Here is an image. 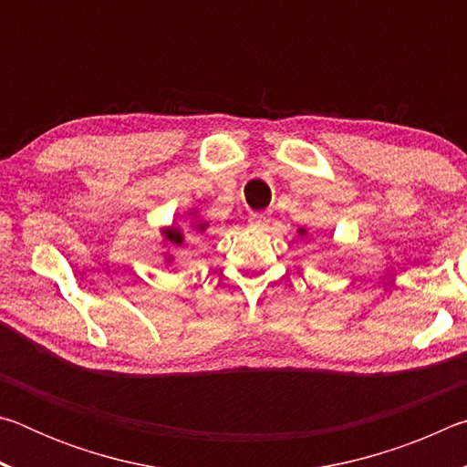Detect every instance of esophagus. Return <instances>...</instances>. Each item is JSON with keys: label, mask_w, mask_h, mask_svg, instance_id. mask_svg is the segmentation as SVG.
<instances>
[{"label": "esophagus", "mask_w": 467, "mask_h": 467, "mask_svg": "<svg viewBox=\"0 0 467 467\" xmlns=\"http://www.w3.org/2000/svg\"><path fill=\"white\" fill-rule=\"evenodd\" d=\"M249 224L255 228H265L267 224H270V216L264 214V212H255V214L249 216Z\"/></svg>", "instance_id": "1"}]
</instances>
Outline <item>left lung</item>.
<instances>
[{
	"label": "left lung",
	"instance_id": "obj_1",
	"mask_svg": "<svg viewBox=\"0 0 467 467\" xmlns=\"http://www.w3.org/2000/svg\"><path fill=\"white\" fill-rule=\"evenodd\" d=\"M296 233H298V234H300V236H306V234H309V233H306V228H303V226H300V228H298V231H296Z\"/></svg>",
	"mask_w": 467,
	"mask_h": 467
}]
</instances>
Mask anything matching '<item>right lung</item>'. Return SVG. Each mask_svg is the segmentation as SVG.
<instances>
[{"label":"right lung","instance_id":"obj_1","mask_svg":"<svg viewBox=\"0 0 467 467\" xmlns=\"http://www.w3.org/2000/svg\"><path fill=\"white\" fill-rule=\"evenodd\" d=\"M189 216H193L192 220V226H193V231H197V233H205L208 231V223H203V220H200V216H197V208H193L192 212H189ZM161 234H162V247L167 249L162 253V257H164V264L167 265H171L172 264V259H175V255H172V249H177V247H181V244L185 243V233L181 231V226H177V224H171V226H164V228H161Z\"/></svg>","mask_w":467,"mask_h":467}]
</instances>
